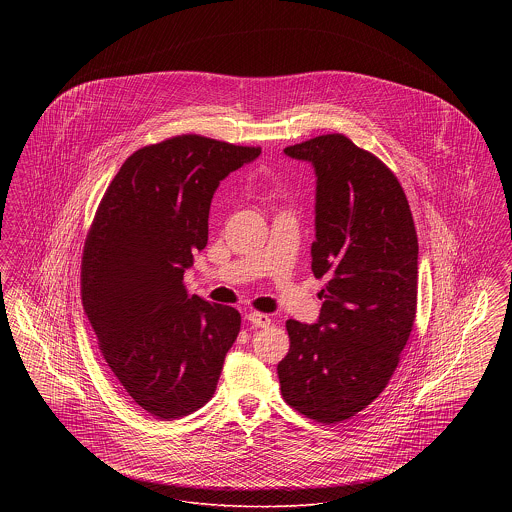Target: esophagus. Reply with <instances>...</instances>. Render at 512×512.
Wrapping results in <instances>:
<instances>
[{"mask_svg": "<svg viewBox=\"0 0 512 512\" xmlns=\"http://www.w3.org/2000/svg\"><path fill=\"white\" fill-rule=\"evenodd\" d=\"M245 318H247L255 328H267L268 324H270V318H268L267 315H263V313H257V311L249 313Z\"/></svg>", "mask_w": 512, "mask_h": 512, "instance_id": "obj_1", "label": "esophagus"}]
</instances>
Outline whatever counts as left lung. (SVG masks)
Returning a JSON list of instances; mask_svg holds the SVG:
<instances>
[{"label": "left lung", "instance_id": "left-lung-1", "mask_svg": "<svg viewBox=\"0 0 512 512\" xmlns=\"http://www.w3.org/2000/svg\"><path fill=\"white\" fill-rule=\"evenodd\" d=\"M317 174L311 268L326 278L317 324L288 320L280 390L297 413L338 424L388 386L413 330L418 240L397 176L343 134L286 147Z\"/></svg>", "mask_w": 512, "mask_h": 512}]
</instances>
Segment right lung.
<instances>
[{
  "mask_svg": "<svg viewBox=\"0 0 512 512\" xmlns=\"http://www.w3.org/2000/svg\"><path fill=\"white\" fill-rule=\"evenodd\" d=\"M261 147L197 134L134 151L99 203L82 253V305L105 363L149 414L174 420L217 390L238 338L234 307L188 295L184 270L207 245L220 180Z\"/></svg>",
  "mask_w": 512,
  "mask_h": 512,
  "instance_id": "right-lung-1",
  "label": "right lung"
}]
</instances>
